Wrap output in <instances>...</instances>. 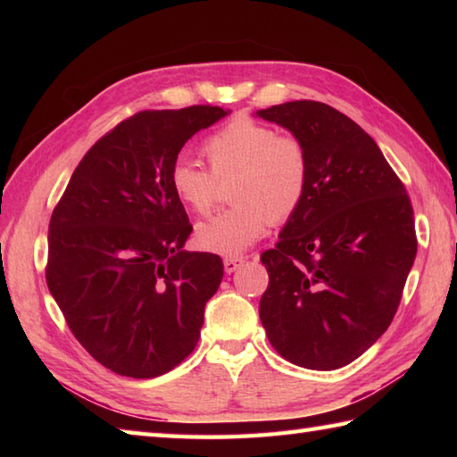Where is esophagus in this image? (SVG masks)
<instances>
[{
  "mask_svg": "<svg viewBox=\"0 0 457 457\" xmlns=\"http://www.w3.org/2000/svg\"><path fill=\"white\" fill-rule=\"evenodd\" d=\"M241 265H244V257H226L223 259V269L226 273H234Z\"/></svg>",
  "mask_w": 457,
  "mask_h": 457,
  "instance_id": "34e87169",
  "label": "esophagus"
}]
</instances>
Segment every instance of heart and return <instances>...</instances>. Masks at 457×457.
I'll return each mask as SVG.
<instances>
[{
    "instance_id": "1",
    "label": "heart",
    "mask_w": 457,
    "mask_h": 457,
    "mask_svg": "<svg viewBox=\"0 0 457 457\" xmlns=\"http://www.w3.org/2000/svg\"><path fill=\"white\" fill-rule=\"evenodd\" d=\"M210 170L188 159L170 169L174 196L196 213L210 212L218 180L234 177L236 206L196 226V244L210 253L241 255L265 236L269 221L293 216L308 187V157L300 141L278 137L265 123L247 118L229 121L202 147Z\"/></svg>"
}]
</instances>
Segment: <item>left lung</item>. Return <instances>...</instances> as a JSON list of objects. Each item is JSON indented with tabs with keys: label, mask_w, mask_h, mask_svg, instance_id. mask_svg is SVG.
<instances>
[{
	"label": "left lung",
	"mask_w": 457,
	"mask_h": 457,
	"mask_svg": "<svg viewBox=\"0 0 457 457\" xmlns=\"http://www.w3.org/2000/svg\"><path fill=\"white\" fill-rule=\"evenodd\" d=\"M255 115L293 133L308 157L304 198L261 255V324L287 361L332 371L393 322L416 257L412 204L377 143L332 105L300 100Z\"/></svg>",
	"instance_id": "obj_1"
}]
</instances>
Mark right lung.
Returning a JSON list of instances; mask_svg holds the SVG:
<instances>
[{"mask_svg":"<svg viewBox=\"0 0 457 457\" xmlns=\"http://www.w3.org/2000/svg\"><path fill=\"white\" fill-rule=\"evenodd\" d=\"M229 110L141 112L94 145L48 223L46 285L68 328L110 371L153 378L196 347L223 263L182 249L192 231L170 169Z\"/></svg>","mask_w":457,"mask_h":457,"instance_id":"right-lung-1","label":"right lung"}]
</instances>
